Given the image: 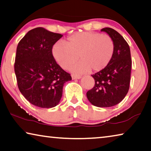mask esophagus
Masks as SVG:
<instances>
[{
    "mask_svg": "<svg viewBox=\"0 0 151 151\" xmlns=\"http://www.w3.org/2000/svg\"><path fill=\"white\" fill-rule=\"evenodd\" d=\"M81 78V76L80 75H72V78L73 80L75 79H79V78Z\"/></svg>",
    "mask_w": 151,
    "mask_h": 151,
    "instance_id": "34e87169",
    "label": "esophagus"
}]
</instances>
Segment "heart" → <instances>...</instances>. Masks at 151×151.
Instances as JSON below:
<instances>
[{
    "label": "heart",
    "instance_id": "obj_1",
    "mask_svg": "<svg viewBox=\"0 0 151 151\" xmlns=\"http://www.w3.org/2000/svg\"><path fill=\"white\" fill-rule=\"evenodd\" d=\"M115 45L108 35L93 32L75 33L58 42L52 48L56 63L64 69L68 68L78 59L80 62L71 70L83 73L89 69L93 72L104 70L108 66L114 54Z\"/></svg>",
    "mask_w": 151,
    "mask_h": 151
}]
</instances>
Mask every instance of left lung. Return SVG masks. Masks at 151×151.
<instances>
[{"instance_id":"obj_1","label":"left lung","mask_w":151,"mask_h":151,"mask_svg":"<svg viewBox=\"0 0 151 151\" xmlns=\"http://www.w3.org/2000/svg\"><path fill=\"white\" fill-rule=\"evenodd\" d=\"M112 38L115 49L114 56L106 68L91 76L95 85L87 93L93 106L108 107L116 106L126 97L130 87L132 60L129 45L114 29H102Z\"/></svg>"}]
</instances>
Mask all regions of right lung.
I'll list each match as a JSON object with an SVG mask.
<instances>
[{
    "instance_id": "obj_1",
    "label": "right lung",
    "mask_w": 151,
    "mask_h": 151,
    "mask_svg": "<svg viewBox=\"0 0 151 151\" xmlns=\"http://www.w3.org/2000/svg\"><path fill=\"white\" fill-rule=\"evenodd\" d=\"M63 37L43 27L29 31L19 42L14 64L18 88L26 99L42 108L56 106L70 75L56 63L52 47Z\"/></svg>"
}]
</instances>
